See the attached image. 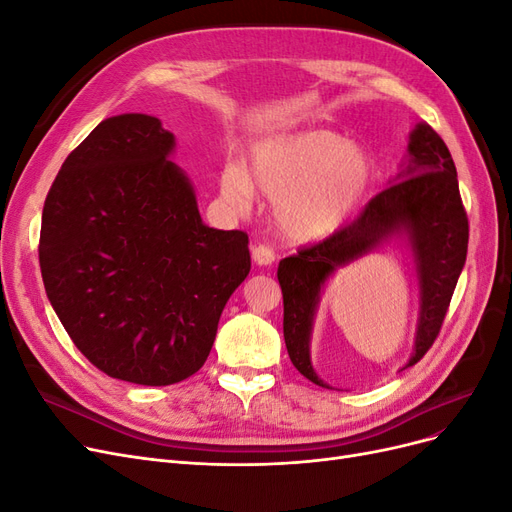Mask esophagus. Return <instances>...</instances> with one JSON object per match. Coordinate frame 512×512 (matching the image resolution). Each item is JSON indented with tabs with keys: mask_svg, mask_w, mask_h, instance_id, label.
<instances>
[{
	"mask_svg": "<svg viewBox=\"0 0 512 512\" xmlns=\"http://www.w3.org/2000/svg\"><path fill=\"white\" fill-rule=\"evenodd\" d=\"M252 260L256 262L258 267H269V265H273L275 252L271 250L269 245H254L252 247Z\"/></svg>",
	"mask_w": 512,
	"mask_h": 512,
	"instance_id": "obj_1",
	"label": "esophagus"
}]
</instances>
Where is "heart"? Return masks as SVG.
Here are the masks:
<instances>
[{
  "mask_svg": "<svg viewBox=\"0 0 512 512\" xmlns=\"http://www.w3.org/2000/svg\"><path fill=\"white\" fill-rule=\"evenodd\" d=\"M369 153L331 130H303L262 138L250 151V175L239 164L222 173V194L247 209L254 185L275 200V224L294 243L331 237L361 205L374 181Z\"/></svg>",
  "mask_w": 512,
  "mask_h": 512,
  "instance_id": "heart-1",
  "label": "heart"
}]
</instances>
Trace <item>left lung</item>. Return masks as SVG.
I'll return each mask as SVG.
<instances>
[{"mask_svg":"<svg viewBox=\"0 0 512 512\" xmlns=\"http://www.w3.org/2000/svg\"><path fill=\"white\" fill-rule=\"evenodd\" d=\"M397 245L410 260L418 288L412 354L418 363L438 337L453 290L466 265L468 215L459 196L457 168L442 138L416 123L399 173L352 226L314 247L288 256L277 267L284 297V339L292 365L324 389L312 363V333L320 297L331 277L359 258Z\"/></svg>","mask_w":512,"mask_h":512,"instance_id":"left-lung-1","label":"left lung"}]
</instances>
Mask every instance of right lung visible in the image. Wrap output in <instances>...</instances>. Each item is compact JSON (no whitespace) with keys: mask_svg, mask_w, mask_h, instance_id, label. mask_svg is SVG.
I'll list each match as a JSON object with an SVG mask.
<instances>
[{"mask_svg":"<svg viewBox=\"0 0 512 512\" xmlns=\"http://www.w3.org/2000/svg\"><path fill=\"white\" fill-rule=\"evenodd\" d=\"M175 134L145 113L108 117L61 164L42 209L46 297L106 376L175 384L205 365L250 273L241 230L209 228Z\"/></svg>","mask_w":512,"mask_h":512,"instance_id":"right-lung-1","label":"right lung"}]
</instances>
